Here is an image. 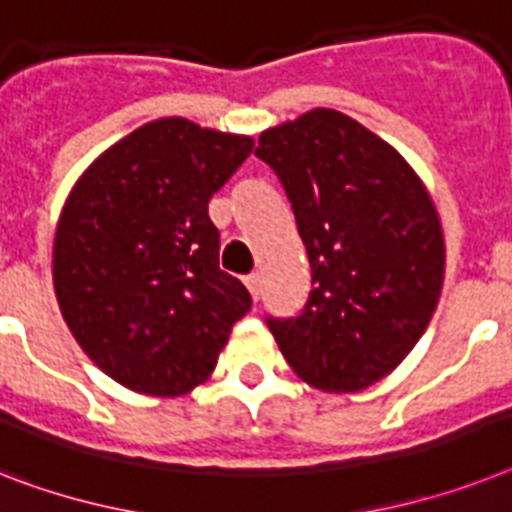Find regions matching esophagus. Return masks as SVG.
<instances>
[{
	"label": "esophagus",
	"instance_id": "obj_1",
	"mask_svg": "<svg viewBox=\"0 0 512 512\" xmlns=\"http://www.w3.org/2000/svg\"><path fill=\"white\" fill-rule=\"evenodd\" d=\"M246 287H248V293H251V298L253 301H259V295H261V274L259 272H253V274H248L246 280Z\"/></svg>",
	"mask_w": 512,
	"mask_h": 512
}]
</instances>
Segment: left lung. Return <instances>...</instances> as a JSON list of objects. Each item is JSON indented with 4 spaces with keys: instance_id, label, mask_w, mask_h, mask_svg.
<instances>
[{
    "instance_id": "8db88e82",
    "label": "left lung",
    "mask_w": 512,
    "mask_h": 512,
    "mask_svg": "<svg viewBox=\"0 0 512 512\" xmlns=\"http://www.w3.org/2000/svg\"><path fill=\"white\" fill-rule=\"evenodd\" d=\"M256 156L285 185L314 285L301 316L269 319L274 340L316 390H366L437 308L445 235L432 193L395 146L337 109L266 128Z\"/></svg>"
}]
</instances>
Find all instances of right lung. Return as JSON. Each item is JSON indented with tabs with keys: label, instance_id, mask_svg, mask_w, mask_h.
<instances>
[{
	"label": "right lung",
	"instance_id": "add662e5",
	"mask_svg": "<svg viewBox=\"0 0 512 512\" xmlns=\"http://www.w3.org/2000/svg\"><path fill=\"white\" fill-rule=\"evenodd\" d=\"M251 151V135L159 117L101 151L67 193L54 295L83 353L122 387L188 395L251 308L243 282L219 269L209 219V198Z\"/></svg>",
	"mask_w": 512,
	"mask_h": 512
}]
</instances>
